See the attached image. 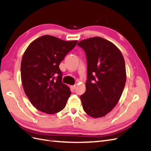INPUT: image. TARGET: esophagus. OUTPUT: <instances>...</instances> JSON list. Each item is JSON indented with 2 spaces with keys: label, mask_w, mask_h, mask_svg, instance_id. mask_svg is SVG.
<instances>
[{
  "label": "esophagus",
  "mask_w": 151,
  "mask_h": 151,
  "mask_svg": "<svg viewBox=\"0 0 151 151\" xmlns=\"http://www.w3.org/2000/svg\"><path fill=\"white\" fill-rule=\"evenodd\" d=\"M76 85L70 86V89H71L72 91H74V90L76 89Z\"/></svg>",
  "instance_id": "34e87169"
}]
</instances>
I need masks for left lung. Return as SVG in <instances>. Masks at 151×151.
Returning a JSON list of instances; mask_svg holds the SVG:
<instances>
[{
	"label": "left lung",
	"mask_w": 151,
	"mask_h": 151,
	"mask_svg": "<svg viewBox=\"0 0 151 151\" xmlns=\"http://www.w3.org/2000/svg\"><path fill=\"white\" fill-rule=\"evenodd\" d=\"M77 45L85 51L88 63L86 92L80 97L83 109L93 118L103 117L115 108L124 89V58L112 42L98 36Z\"/></svg>",
	"instance_id": "left-lung-1"
}]
</instances>
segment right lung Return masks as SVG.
<instances>
[{
    "label": "right lung",
    "instance_id": "obj_1",
    "mask_svg": "<svg viewBox=\"0 0 151 151\" xmlns=\"http://www.w3.org/2000/svg\"><path fill=\"white\" fill-rule=\"evenodd\" d=\"M77 43L44 35L25 50L21 63V81L26 95L38 110L55 114L65 108L71 92L62 83L59 65Z\"/></svg>",
    "mask_w": 151,
    "mask_h": 151
}]
</instances>
